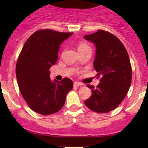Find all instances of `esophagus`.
I'll list each match as a JSON object with an SVG mask.
<instances>
[{"label": "esophagus", "mask_w": 148, "mask_h": 148, "mask_svg": "<svg viewBox=\"0 0 148 148\" xmlns=\"http://www.w3.org/2000/svg\"><path fill=\"white\" fill-rule=\"evenodd\" d=\"M74 86H83V84L82 83H79V82H74Z\"/></svg>", "instance_id": "1"}]
</instances>
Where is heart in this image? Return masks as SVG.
<instances>
[{
	"label": "heart",
	"mask_w": 148,
	"mask_h": 148,
	"mask_svg": "<svg viewBox=\"0 0 148 148\" xmlns=\"http://www.w3.org/2000/svg\"><path fill=\"white\" fill-rule=\"evenodd\" d=\"M87 48H89V46H88V45H86V44H84V43H82V44H80L79 45L78 51L82 50V49H87Z\"/></svg>",
	"instance_id": "1"
}]
</instances>
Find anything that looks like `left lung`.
<instances>
[{
  "label": "left lung",
  "mask_w": 148,
  "mask_h": 148,
  "mask_svg": "<svg viewBox=\"0 0 148 148\" xmlns=\"http://www.w3.org/2000/svg\"><path fill=\"white\" fill-rule=\"evenodd\" d=\"M84 38L96 47L94 68L102 76L97 88L88 84L92 96L85 100L89 109L98 113L114 110L127 94L132 82V68L126 49L110 33L99 30Z\"/></svg>",
  "instance_id": "8db88e82"
}]
</instances>
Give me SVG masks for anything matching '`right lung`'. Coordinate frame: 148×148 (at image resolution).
<instances>
[{"label":"right lung","instance_id":"right-lung-1","mask_svg":"<svg viewBox=\"0 0 148 148\" xmlns=\"http://www.w3.org/2000/svg\"><path fill=\"white\" fill-rule=\"evenodd\" d=\"M72 34L39 30L28 38L22 48L16 64V79L23 99L38 114L48 115L59 112L72 89L70 79L52 81L49 71L57 62L60 45Z\"/></svg>","mask_w":148,"mask_h":148}]
</instances>
